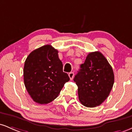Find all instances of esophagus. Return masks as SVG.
<instances>
[{"label": "esophagus", "mask_w": 132, "mask_h": 132, "mask_svg": "<svg viewBox=\"0 0 132 132\" xmlns=\"http://www.w3.org/2000/svg\"><path fill=\"white\" fill-rule=\"evenodd\" d=\"M69 78H70V79L71 80H72V79H73V78H74V72H69Z\"/></svg>", "instance_id": "esophagus-1"}]
</instances>
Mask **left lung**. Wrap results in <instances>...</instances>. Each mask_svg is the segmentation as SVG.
I'll use <instances>...</instances> for the list:
<instances>
[{
	"label": "left lung",
	"mask_w": 132,
	"mask_h": 132,
	"mask_svg": "<svg viewBox=\"0 0 132 132\" xmlns=\"http://www.w3.org/2000/svg\"><path fill=\"white\" fill-rule=\"evenodd\" d=\"M79 100L83 105L95 107L109 95L114 83L112 68L99 51L88 54L84 64L75 76Z\"/></svg>",
	"instance_id": "obj_1"
}]
</instances>
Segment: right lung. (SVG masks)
I'll list each match as a JSON object with an SVG mask.
<instances>
[{
	"instance_id": "obj_1",
	"label": "right lung",
	"mask_w": 132,
	"mask_h": 132,
	"mask_svg": "<svg viewBox=\"0 0 132 132\" xmlns=\"http://www.w3.org/2000/svg\"><path fill=\"white\" fill-rule=\"evenodd\" d=\"M57 53V50L46 45L30 53L25 60L24 83L29 95L38 104L52 102L70 79L63 72Z\"/></svg>"
}]
</instances>
